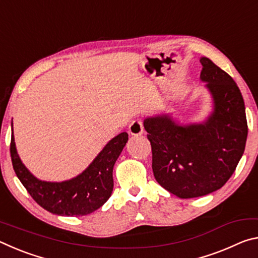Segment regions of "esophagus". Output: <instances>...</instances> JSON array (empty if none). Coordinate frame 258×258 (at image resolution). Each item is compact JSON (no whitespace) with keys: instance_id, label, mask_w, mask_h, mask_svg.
I'll return each instance as SVG.
<instances>
[{"instance_id":"1","label":"esophagus","mask_w":258,"mask_h":258,"mask_svg":"<svg viewBox=\"0 0 258 258\" xmlns=\"http://www.w3.org/2000/svg\"><path fill=\"white\" fill-rule=\"evenodd\" d=\"M128 133L131 135H133V137H140V135L143 134V126L141 121L134 120L133 123L130 125Z\"/></svg>"}]
</instances>
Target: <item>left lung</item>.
Wrapping results in <instances>:
<instances>
[{
	"instance_id": "8db88e82",
	"label": "left lung",
	"mask_w": 258,
	"mask_h": 258,
	"mask_svg": "<svg viewBox=\"0 0 258 258\" xmlns=\"http://www.w3.org/2000/svg\"><path fill=\"white\" fill-rule=\"evenodd\" d=\"M200 62V81L212 99L205 119L183 124L163 111L143 120L156 181L182 199L221 189L241 159L248 134L243 98L233 78L206 56Z\"/></svg>"
}]
</instances>
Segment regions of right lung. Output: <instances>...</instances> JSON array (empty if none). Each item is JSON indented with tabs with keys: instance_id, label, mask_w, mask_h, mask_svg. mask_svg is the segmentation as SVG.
<instances>
[{
	"instance_id": "add662e5",
	"label": "right lung",
	"mask_w": 258,
	"mask_h": 258,
	"mask_svg": "<svg viewBox=\"0 0 258 258\" xmlns=\"http://www.w3.org/2000/svg\"><path fill=\"white\" fill-rule=\"evenodd\" d=\"M127 141V133L118 134L103 147L84 171L61 182L43 181L29 172L17 151L14 128L10 152L17 176L41 207L60 216H84L99 209L111 196L113 166Z\"/></svg>"
}]
</instances>
